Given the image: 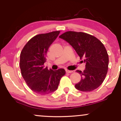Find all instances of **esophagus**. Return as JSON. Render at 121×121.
I'll return each instance as SVG.
<instances>
[{
    "label": "esophagus",
    "mask_w": 121,
    "mask_h": 121,
    "mask_svg": "<svg viewBox=\"0 0 121 121\" xmlns=\"http://www.w3.org/2000/svg\"><path fill=\"white\" fill-rule=\"evenodd\" d=\"M65 71H66V73H73V71H72V70H68V69H66V70H65Z\"/></svg>",
    "instance_id": "obj_1"
}]
</instances>
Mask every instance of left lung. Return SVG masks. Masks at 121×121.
I'll return each mask as SVG.
<instances>
[{
	"instance_id": "obj_1",
	"label": "left lung",
	"mask_w": 121,
	"mask_h": 121,
	"mask_svg": "<svg viewBox=\"0 0 121 121\" xmlns=\"http://www.w3.org/2000/svg\"><path fill=\"white\" fill-rule=\"evenodd\" d=\"M59 37L68 43L86 64L84 71L76 70L81 78L75 87L80 91H91L99 87L106 77L109 65L104 44L93 36L81 32L68 31Z\"/></svg>"
}]
</instances>
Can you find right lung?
I'll return each mask as SVG.
<instances>
[{
    "label": "right lung",
    "instance_id": "right-lung-1",
    "mask_svg": "<svg viewBox=\"0 0 121 121\" xmlns=\"http://www.w3.org/2000/svg\"><path fill=\"white\" fill-rule=\"evenodd\" d=\"M60 32L37 35L28 41L21 52L22 75L30 89L37 94L44 95L56 91L61 78L65 74L64 69L48 70L44 66L47 51Z\"/></svg>",
    "mask_w": 121,
    "mask_h": 121
}]
</instances>
